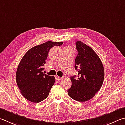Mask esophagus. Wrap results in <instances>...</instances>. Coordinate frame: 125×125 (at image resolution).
Here are the masks:
<instances>
[{
	"label": "esophagus",
	"instance_id": "1",
	"mask_svg": "<svg viewBox=\"0 0 125 125\" xmlns=\"http://www.w3.org/2000/svg\"><path fill=\"white\" fill-rule=\"evenodd\" d=\"M56 79L57 80H58V81H60L61 79H62V77H60V76H56Z\"/></svg>",
	"mask_w": 125,
	"mask_h": 125
}]
</instances>
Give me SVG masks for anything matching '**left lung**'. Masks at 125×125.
<instances>
[{
	"instance_id": "left-lung-1",
	"label": "left lung",
	"mask_w": 125,
	"mask_h": 125,
	"mask_svg": "<svg viewBox=\"0 0 125 125\" xmlns=\"http://www.w3.org/2000/svg\"><path fill=\"white\" fill-rule=\"evenodd\" d=\"M78 56L75 69L78 72L70 77L72 86L68 90L70 98L83 102L93 98L103 85L104 70L101 60L91 47L81 41L76 42Z\"/></svg>"
}]
</instances>
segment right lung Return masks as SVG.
Wrapping results in <instances>:
<instances>
[{"mask_svg": "<svg viewBox=\"0 0 125 125\" xmlns=\"http://www.w3.org/2000/svg\"><path fill=\"white\" fill-rule=\"evenodd\" d=\"M63 43L47 42L29 49L22 57L17 67L16 79L22 96L27 100L39 103L49 96L55 78L44 74V65L50 50Z\"/></svg>", "mask_w": 125, "mask_h": 125, "instance_id": "right-lung-1", "label": "right lung"}]
</instances>
